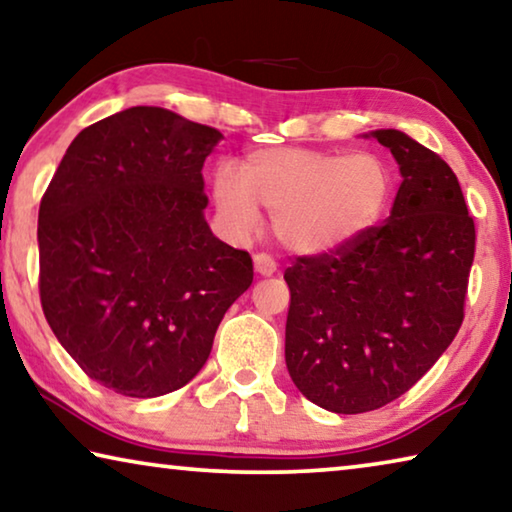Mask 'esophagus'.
I'll return each instance as SVG.
<instances>
[{"label": "esophagus", "instance_id": "1", "mask_svg": "<svg viewBox=\"0 0 512 512\" xmlns=\"http://www.w3.org/2000/svg\"><path fill=\"white\" fill-rule=\"evenodd\" d=\"M275 269H278V266H275V259L273 257H269L266 253H257L255 255V271L259 275H273Z\"/></svg>", "mask_w": 512, "mask_h": 512}]
</instances>
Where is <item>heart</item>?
<instances>
[{
  "label": "heart",
  "mask_w": 512,
  "mask_h": 512,
  "mask_svg": "<svg viewBox=\"0 0 512 512\" xmlns=\"http://www.w3.org/2000/svg\"><path fill=\"white\" fill-rule=\"evenodd\" d=\"M392 170L378 154L266 148L243 157L239 177L218 168L214 202L232 232L257 225V209L273 216L282 246L300 255L339 250L369 232L387 212Z\"/></svg>",
  "instance_id": "1"
}]
</instances>
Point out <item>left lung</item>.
<instances>
[{
    "label": "left lung",
    "instance_id": "8db88e82",
    "mask_svg": "<svg viewBox=\"0 0 512 512\" xmlns=\"http://www.w3.org/2000/svg\"><path fill=\"white\" fill-rule=\"evenodd\" d=\"M373 136L403 175L392 214L285 271L289 376L337 415L383 408L440 360L465 319L476 248L474 218L440 154L396 129Z\"/></svg>",
    "mask_w": 512,
    "mask_h": 512
}]
</instances>
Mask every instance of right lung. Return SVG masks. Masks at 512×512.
I'll use <instances>...</instances> for the list:
<instances>
[{
  "mask_svg": "<svg viewBox=\"0 0 512 512\" xmlns=\"http://www.w3.org/2000/svg\"><path fill=\"white\" fill-rule=\"evenodd\" d=\"M223 134L159 107L81 129L38 212L40 305L88 378L134 399L184 387L253 259L216 239L202 166Z\"/></svg>",
  "mask_w": 512,
  "mask_h": 512,
  "instance_id": "add662e5",
  "label": "right lung"
}]
</instances>
